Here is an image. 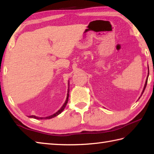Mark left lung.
<instances>
[{
  "label": "left lung",
  "instance_id": "obj_1",
  "mask_svg": "<svg viewBox=\"0 0 154 154\" xmlns=\"http://www.w3.org/2000/svg\"><path fill=\"white\" fill-rule=\"evenodd\" d=\"M147 79H148V76H147V79H146V82H145V86H144V88H143V92H142V94H141V95H140V96H142V94H143V93L144 92V90H145V88H146V85H147Z\"/></svg>",
  "mask_w": 154,
  "mask_h": 154
}]
</instances>
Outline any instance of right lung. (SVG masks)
<instances>
[{"label": "right lung", "mask_w": 154, "mask_h": 154, "mask_svg": "<svg viewBox=\"0 0 154 154\" xmlns=\"http://www.w3.org/2000/svg\"><path fill=\"white\" fill-rule=\"evenodd\" d=\"M69 89L68 90V94H67V96H66V101H65L64 104L63 105H62V107H61L60 109L59 110H58V111H57L56 113H54V114H53V115H51V116H50L46 117V118H40V117H37V116H28V117H29V118H32L36 119H48L53 118H54V117H56V116H58L59 114H60V113H62V111H63L64 109V108L66 107V104H67V103H68V100H69Z\"/></svg>", "instance_id": "obj_1"}]
</instances>
